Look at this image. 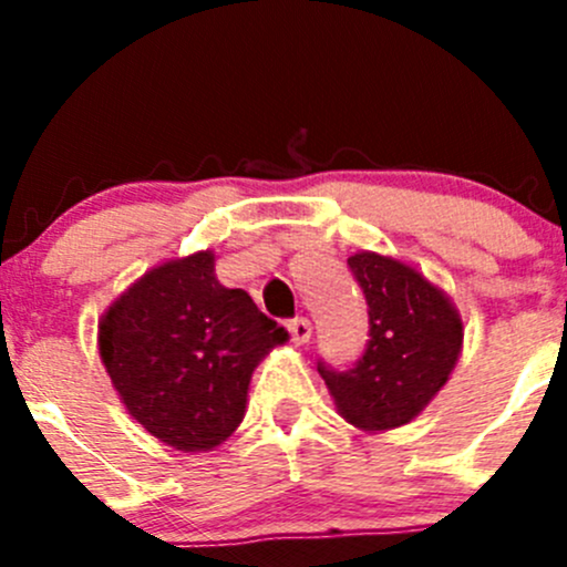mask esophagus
I'll use <instances>...</instances> for the list:
<instances>
[{
    "label": "esophagus",
    "instance_id": "1",
    "mask_svg": "<svg viewBox=\"0 0 567 567\" xmlns=\"http://www.w3.org/2000/svg\"><path fill=\"white\" fill-rule=\"evenodd\" d=\"M288 331H290V340H293L296 346H305V342H310L312 337V323L307 318H296L288 323Z\"/></svg>",
    "mask_w": 567,
    "mask_h": 567
}]
</instances>
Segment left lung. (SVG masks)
<instances>
[{"label":"left lung","instance_id":"8db88e82","mask_svg":"<svg viewBox=\"0 0 567 567\" xmlns=\"http://www.w3.org/2000/svg\"><path fill=\"white\" fill-rule=\"evenodd\" d=\"M348 268L368 301L370 340L353 368L318 362V373L351 425L390 431L414 420L447 384L463 320L444 290L394 257L357 251Z\"/></svg>","mask_w":567,"mask_h":567}]
</instances>
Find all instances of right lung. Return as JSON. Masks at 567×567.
Instances as JSON below:
<instances>
[{
    "label": "right lung",
    "instance_id": "add662e5",
    "mask_svg": "<svg viewBox=\"0 0 567 567\" xmlns=\"http://www.w3.org/2000/svg\"><path fill=\"white\" fill-rule=\"evenodd\" d=\"M288 331L214 274V251L162 262L104 312L99 351L128 414L183 453L219 447L244 420L260 359Z\"/></svg>",
    "mask_w": 567,
    "mask_h": 567
}]
</instances>
